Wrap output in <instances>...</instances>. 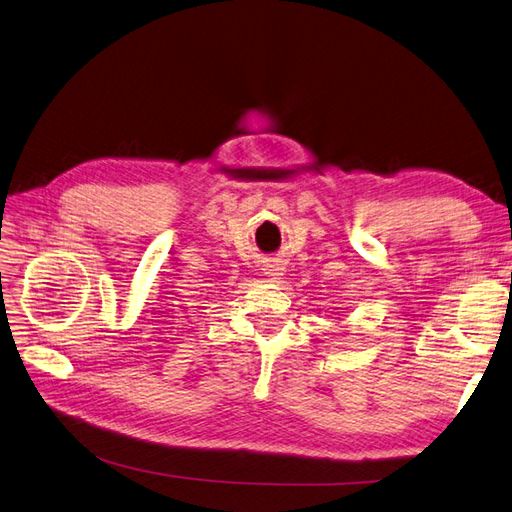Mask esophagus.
Here are the masks:
<instances>
[{"mask_svg":"<svg viewBox=\"0 0 512 512\" xmlns=\"http://www.w3.org/2000/svg\"><path fill=\"white\" fill-rule=\"evenodd\" d=\"M263 270H266V276H270V278H276V276L283 274V268H280V263H268V266L263 268Z\"/></svg>","mask_w":512,"mask_h":512,"instance_id":"34e87169","label":"esophagus"}]
</instances>
